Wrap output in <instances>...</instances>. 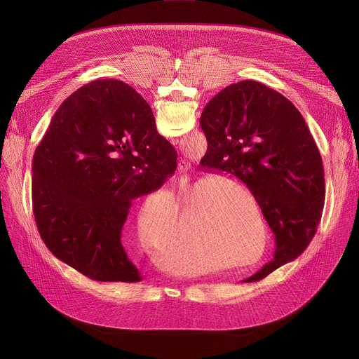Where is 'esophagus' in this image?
Returning <instances> with one entry per match:
<instances>
[{
    "label": "esophagus",
    "instance_id": "34e87169",
    "mask_svg": "<svg viewBox=\"0 0 359 359\" xmlns=\"http://www.w3.org/2000/svg\"><path fill=\"white\" fill-rule=\"evenodd\" d=\"M179 172L180 173H186L187 170H189V168H190V163H187V162H184V161H182L180 163H179Z\"/></svg>",
    "mask_w": 359,
    "mask_h": 359
}]
</instances>
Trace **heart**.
I'll list each match as a JSON object with an SVG mask.
<instances>
[{"instance_id": "1", "label": "heart", "mask_w": 359, "mask_h": 359, "mask_svg": "<svg viewBox=\"0 0 359 359\" xmlns=\"http://www.w3.org/2000/svg\"><path fill=\"white\" fill-rule=\"evenodd\" d=\"M238 189L236 184H220L216 187H212L210 190H204L201 196V204L208 206L204 210V223L201 227V233L198 236V245L206 251L212 259L219 260L223 257V254H227L233 260H240L237 266H245L250 264L252 260L247 259L252 252L254 241L248 240L245 236L236 233L231 229V224L229 222V216L222 210V208H213V203L216 201L217 191L222 189ZM201 186L196 184L193 190H200ZM175 210V201L172 197L165 198ZM146 226V217L142 215L139 217V230L142 231ZM245 260L243 261L242 259ZM213 269H219L220 263H212Z\"/></svg>"}]
</instances>
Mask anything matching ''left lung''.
Segmentation results:
<instances>
[{"label": "left lung", "mask_w": 359, "mask_h": 359, "mask_svg": "<svg viewBox=\"0 0 359 359\" xmlns=\"http://www.w3.org/2000/svg\"><path fill=\"white\" fill-rule=\"evenodd\" d=\"M204 169L241 180L274 233V259L245 281L295 260L316 236L325 200L320 150L302 115L280 92L255 81L231 83L200 116Z\"/></svg>", "instance_id": "obj_1"}]
</instances>
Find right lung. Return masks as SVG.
Returning <instances> with one entry per match:
<instances>
[{"mask_svg":"<svg viewBox=\"0 0 359 359\" xmlns=\"http://www.w3.org/2000/svg\"><path fill=\"white\" fill-rule=\"evenodd\" d=\"M177 151L128 83L97 79L68 96L32 161V210L48 250L95 281H140L122 229L130 204L159 190Z\"/></svg>","mask_w":359,"mask_h":359,"instance_id":"add662e5","label":"right lung"}]
</instances>
